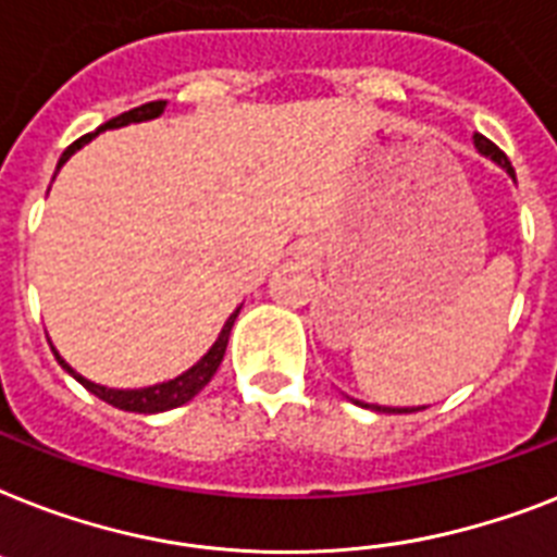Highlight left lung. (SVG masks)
Instances as JSON below:
<instances>
[{"label": "left lung", "instance_id": "obj_1", "mask_svg": "<svg viewBox=\"0 0 557 557\" xmlns=\"http://www.w3.org/2000/svg\"><path fill=\"white\" fill-rule=\"evenodd\" d=\"M474 148H478V151L483 153V157H486V160H492L495 162V165H500V169L506 171V174L512 176V183H515V169H512V162L506 160V153L500 151L498 146H495V143H490V139L483 137V134H474ZM351 404H357V406H372L374 411H386V414H409V411H420V409H426V406H404V409H397V406H377V404H363V400H355V397H351Z\"/></svg>", "mask_w": 557, "mask_h": 557}]
</instances>
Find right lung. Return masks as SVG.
<instances>
[{"label": "right lung", "mask_w": 557, "mask_h": 557, "mask_svg": "<svg viewBox=\"0 0 557 557\" xmlns=\"http://www.w3.org/2000/svg\"><path fill=\"white\" fill-rule=\"evenodd\" d=\"M165 99H157V102H146V106L134 108V111H125V114L114 116V120H108L106 125H99L94 134H85V137H79L74 143V146H67L65 153L59 157L57 162V171L65 165L71 157H74L76 151L83 146H88L90 139L97 137V134H102V131H111V128H125V125H131V122H148V120H157V116H162V111H165ZM57 176V174H53ZM239 309L243 306H237V309L232 311V318L225 320L223 332L216 334L214 346L206 351V355L197 360V363L191 366V369H185L183 374H176V377H171V381H162V383H153V386H143V388H108V386H99V383L88 381V377H83V374L76 372L74 366H67L65 360H62V355H59L57 349L51 346V351L57 355L59 366L65 369L74 381L83 383L85 388H88L90 395H97L99 400H106V404L116 406V409L122 411H139V414H157V411H169V409H176V406L188 404L194 395H200L202 388L208 386V381L214 377V372L220 369V363H223V355H225V346H228V334H232V325L234 320H237Z\"/></svg>", "instance_id": "right-lung-1"}]
</instances>
